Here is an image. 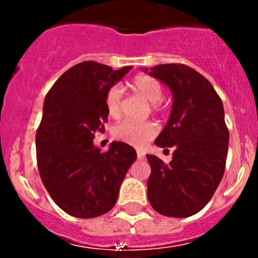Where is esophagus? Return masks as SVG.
<instances>
[{
  "label": "esophagus",
  "instance_id": "obj_1",
  "mask_svg": "<svg viewBox=\"0 0 258 258\" xmlns=\"http://www.w3.org/2000/svg\"><path fill=\"white\" fill-rule=\"evenodd\" d=\"M137 158H139V160H144L145 153L142 152V151H137Z\"/></svg>",
  "mask_w": 258,
  "mask_h": 258
}]
</instances>
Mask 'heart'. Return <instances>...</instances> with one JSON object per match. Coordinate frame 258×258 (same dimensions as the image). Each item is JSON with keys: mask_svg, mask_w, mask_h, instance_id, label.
<instances>
[{"mask_svg": "<svg viewBox=\"0 0 258 258\" xmlns=\"http://www.w3.org/2000/svg\"><path fill=\"white\" fill-rule=\"evenodd\" d=\"M131 88L136 93L145 98L147 102L152 103V107L158 110L162 98V86L157 80L147 75H139L131 81ZM122 90L119 86H113L106 95V110L108 116L118 118L121 116ZM157 134V127L152 121L135 122L123 121L113 127V136L126 144L135 147H144L151 139Z\"/></svg>", "mask_w": 258, "mask_h": 258, "instance_id": "b5f03b06", "label": "heart"}]
</instances>
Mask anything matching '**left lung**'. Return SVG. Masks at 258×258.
Masks as SVG:
<instances>
[{
    "label": "left lung",
    "instance_id": "8db88e82",
    "mask_svg": "<svg viewBox=\"0 0 258 258\" xmlns=\"http://www.w3.org/2000/svg\"><path fill=\"white\" fill-rule=\"evenodd\" d=\"M142 71L172 93L170 118L155 144L176 146L168 165L146 155L151 166L148 201L163 216L189 217L209 204L225 172L230 135L222 101L209 81L186 64H158Z\"/></svg>",
    "mask_w": 258,
    "mask_h": 258
}]
</instances>
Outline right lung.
Masks as SVG:
<instances>
[{"instance_id": "obj_1", "label": "right lung", "mask_w": 258, "mask_h": 258, "mask_svg": "<svg viewBox=\"0 0 258 258\" xmlns=\"http://www.w3.org/2000/svg\"><path fill=\"white\" fill-rule=\"evenodd\" d=\"M132 67L113 71L81 62L54 82L43 103L36 134L41 179L57 206L79 218L105 215L116 205L119 186L137 158L134 147L113 141L107 152L93 144L105 130L106 95Z\"/></svg>"}]
</instances>
